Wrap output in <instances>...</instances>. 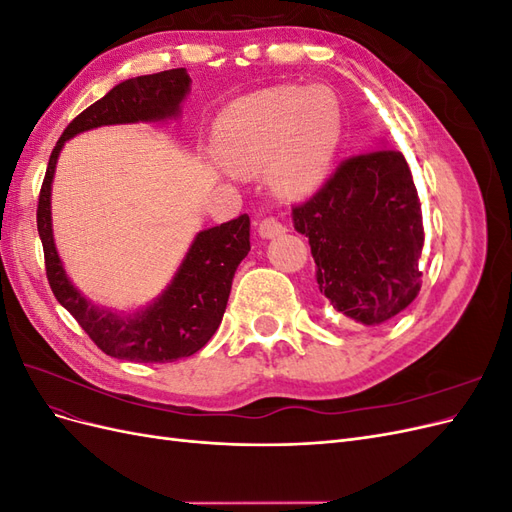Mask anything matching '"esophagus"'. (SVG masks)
Masks as SVG:
<instances>
[{
    "instance_id": "obj_1",
    "label": "esophagus",
    "mask_w": 512,
    "mask_h": 512,
    "mask_svg": "<svg viewBox=\"0 0 512 512\" xmlns=\"http://www.w3.org/2000/svg\"><path fill=\"white\" fill-rule=\"evenodd\" d=\"M286 232V226L282 222H277L275 218H265L260 220L258 224V235L265 237V239H273V237H280Z\"/></svg>"
}]
</instances>
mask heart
Listing matches in <instances>:
<instances>
[{"instance_id":"1","label":"heart","mask_w":512,"mask_h":512,"mask_svg":"<svg viewBox=\"0 0 512 512\" xmlns=\"http://www.w3.org/2000/svg\"><path fill=\"white\" fill-rule=\"evenodd\" d=\"M342 141V108L322 87L277 85L232 102L215 123L213 149L235 173L269 168L273 190L314 194L327 179Z\"/></svg>"}]
</instances>
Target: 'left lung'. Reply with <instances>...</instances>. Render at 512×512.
I'll list each match as a JSON object with an SVG mask.
<instances>
[{"label": "left lung", "mask_w": 512, "mask_h": 512, "mask_svg": "<svg viewBox=\"0 0 512 512\" xmlns=\"http://www.w3.org/2000/svg\"><path fill=\"white\" fill-rule=\"evenodd\" d=\"M292 224L309 239L318 288L337 312L374 327L416 299L423 213L399 151L382 145L339 164L292 209Z\"/></svg>", "instance_id": "8db88e82"}]
</instances>
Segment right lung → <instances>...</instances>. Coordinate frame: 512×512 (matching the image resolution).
I'll return each mask as SVG.
<instances>
[{"instance_id": "obj_1", "label": "right lung", "mask_w": 512, "mask_h": 512, "mask_svg": "<svg viewBox=\"0 0 512 512\" xmlns=\"http://www.w3.org/2000/svg\"><path fill=\"white\" fill-rule=\"evenodd\" d=\"M192 79L185 68L145 74L115 85L91 104L61 134L42 181L38 200V235L44 247L46 277L55 299L81 324L108 356L132 363H173L192 356L218 331L228 294L241 260L250 252V218L196 232L170 284L149 305L130 314L96 305L76 288L61 262L51 220L55 166L66 141L100 126L138 121H168L181 115Z\"/></svg>"}]
</instances>
